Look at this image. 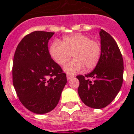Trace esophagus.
<instances>
[{"instance_id": "34e87169", "label": "esophagus", "mask_w": 134, "mask_h": 134, "mask_svg": "<svg viewBox=\"0 0 134 134\" xmlns=\"http://www.w3.org/2000/svg\"><path fill=\"white\" fill-rule=\"evenodd\" d=\"M67 76V80H70V79H72L74 78V76L72 75V74H67V76Z\"/></svg>"}]
</instances>
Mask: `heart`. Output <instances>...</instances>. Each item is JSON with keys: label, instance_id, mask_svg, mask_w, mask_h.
I'll return each instance as SVG.
<instances>
[{"label": "heart", "instance_id": "1", "mask_svg": "<svg viewBox=\"0 0 134 134\" xmlns=\"http://www.w3.org/2000/svg\"><path fill=\"white\" fill-rule=\"evenodd\" d=\"M52 58L60 66H63L72 55L74 60L64 66L65 72L75 74L83 69L89 70L95 68L101 54L99 41L91 40L84 34H76L64 37L62 43L54 41L49 47Z\"/></svg>", "mask_w": 134, "mask_h": 134}]
</instances>
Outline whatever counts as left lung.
<instances>
[{"instance_id":"obj_1","label":"left lung","mask_w":134,"mask_h":134,"mask_svg":"<svg viewBox=\"0 0 134 134\" xmlns=\"http://www.w3.org/2000/svg\"><path fill=\"white\" fill-rule=\"evenodd\" d=\"M99 35L101 54L99 63L91 72L76 76L80 82V99L93 109L104 108L112 102L122 86L124 75V60L116 41L103 29Z\"/></svg>"}]
</instances>
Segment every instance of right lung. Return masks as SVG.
Segmentation results:
<instances>
[{
    "mask_svg": "<svg viewBox=\"0 0 134 134\" xmlns=\"http://www.w3.org/2000/svg\"><path fill=\"white\" fill-rule=\"evenodd\" d=\"M54 34L36 31L25 35L14 55V88L23 106L37 114L56 107L67 82L66 74L48 50V41Z\"/></svg>",
    "mask_w": 134,
    "mask_h": 134,
    "instance_id": "add662e5",
    "label": "right lung"
}]
</instances>
